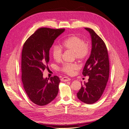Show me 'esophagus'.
I'll return each mask as SVG.
<instances>
[{
  "label": "esophagus",
  "mask_w": 129,
  "mask_h": 129,
  "mask_svg": "<svg viewBox=\"0 0 129 129\" xmlns=\"http://www.w3.org/2000/svg\"><path fill=\"white\" fill-rule=\"evenodd\" d=\"M61 80L62 81L67 82V81H70V80H71V79H69V78L67 77H62V78Z\"/></svg>",
  "instance_id": "1"
}]
</instances>
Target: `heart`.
Listing matches in <instances>:
<instances>
[{"label": "heart", "mask_w": 129, "mask_h": 129, "mask_svg": "<svg viewBox=\"0 0 129 129\" xmlns=\"http://www.w3.org/2000/svg\"><path fill=\"white\" fill-rule=\"evenodd\" d=\"M61 48L67 51L73 53L74 57L78 61H83L86 58L89 52V47L87 43L82 39L76 36H73L66 38L62 42ZM52 56L56 61L61 60L62 52L58 46H55L52 49ZM79 68L75 63H66L62 65L60 70L68 75H73Z\"/></svg>", "instance_id": "heart-1"}]
</instances>
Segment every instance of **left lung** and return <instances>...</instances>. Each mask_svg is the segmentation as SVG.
Returning <instances> with one entry per match:
<instances>
[{"label":"left lung","instance_id":"1","mask_svg":"<svg viewBox=\"0 0 129 129\" xmlns=\"http://www.w3.org/2000/svg\"><path fill=\"white\" fill-rule=\"evenodd\" d=\"M90 34L92 48L83 70L82 74L89 76L88 82L82 84L77 96L87 104L96 102L102 96L109 76L108 53L104 42L93 29L85 28Z\"/></svg>","mask_w":129,"mask_h":129}]
</instances>
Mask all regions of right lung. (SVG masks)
Here are the masks:
<instances>
[{
	"label": "right lung",
	"instance_id": "add662e5",
	"mask_svg": "<svg viewBox=\"0 0 129 129\" xmlns=\"http://www.w3.org/2000/svg\"><path fill=\"white\" fill-rule=\"evenodd\" d=\"M64 29L42 27L30 36L24 44L21 54V80L30 100L44 106L51 102L58 92L59 77H43L42 72L48 69L49 50L56 39Z\"/></svg>",
	"mask_w": 129,
	"mask_h": 129
}]
</instances>
